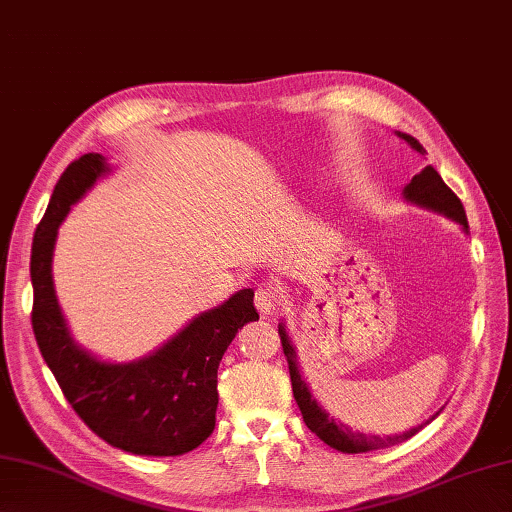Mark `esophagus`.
Instances as JSON below:
<instances>
[{
	"instance_id": "esophagus-1",
	"label": "esophagus",
	"mask_w": 512,
	"mask_h": 512,
	"mask_svg": "<svg viewBox=\"0 0 512 512\" xmlns=\"http://www.w3.org/2000/svg\"><path fill=\"white\" fill-rule=\"evenodd\" d=\"M279 306H281V299L277 297V292L270 286H264L255 292V308L259 310L262 317L273 314L275 310H279Z\"/></svg>"
}]
</instances>
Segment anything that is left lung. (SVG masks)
I'll return each instance as SVG.
<instances>
[{
	"label": "left lung",
	"mask_w": 512,
	"mask_h": 512,
	"mask_svg": "<svg viewBox=\"0 0 512 512\" xmlns=\"http://www.w3.org/2000/svg\"><path fill=\"white\" fill-rule=\"evenodd\" d=\"M398 136L402 140H407V143L418 151V154H424V147L418 143L416 138L409 136V134H400ZM405 200L418 204V206H427L431 211H438L442 215L451 217V220L460 222L464 226V231H469V222H466V213H464V206L460 202L458 195H455L444 180L440 178V173L433 169V167H424L418 176H413L411 182L405 187ZM279 339H281V347H284V354H286V361H288V369H290V383H292V394H295L297 405L301 409V416L303 422H306V427L317 433V436L325 442L330 444L332 449L341 451V453H367V451H376V449H385V447H394V444H400L409 440L411 436H416V433L427 427V424L438 416H431L427 422L418 424V427H413L405 433H396V436H367V433H358L352 431L350 427H345L343 422H336L334 418H330L328 413H325L319 402L314 400V396L310 394V389L306 385V380L301 378L299 374V367H297V352L295 347H292L286 328L284 325H279Z\"/></svg>",
	"instance_id": "8db88e82"
}]
</instances>
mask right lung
Here are the masks:
<instances>
[{"instance_id":"add662e5","label":"right lung","mask_w":512,"mask_h":512,"mask_svg":"<svg viewBox=\"0 0 512 512\" xmlns=\"http://www.w3.org/2000/svg\"><path fill=\"white\" fill-rule=\"evenodd\" d=\"M105 171L101 154H85L63 171L52 191L32 239V332L65 400L96 436L134 455H182L198 449L215 429L217 367L235 334L259 319L255 292H235L134 363H101L81 350L54 295L52 250L70 206Z\"/></svg>"}]
</instances>
